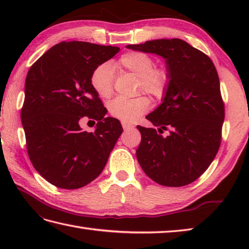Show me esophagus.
<instances>
[{"instance_id":"34e87169","label":"esophagus","mask_w":249,"mask_h":249,"mask_svg":"<svg viewBox=\"0 0 249 249\" xmlns=\"http://www.w3.org/2000/svg\"><path fill=\"white\" fill-rule=\"evenodd\" d=\"M122 126H123V128H124V130H128V129H131V128H134V125L133 124H130V123H127V122H122Z\"/></svg>"}]
</instances>
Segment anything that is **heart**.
Listing matches in <instances>:
<instances>
[{"instance_id": "heart-1", "label": "heart", "mask_w": 249, "mask_h": 249, "mask_svg": "<svg viewBox=\"0 0 249 249\" xmlns=\"http://www.w3.org/2000/svg\"><path fill=\"white\" fill-rule=\"evenodd\" d=\"M113 71H129L139 77V89L151 96L160 98L165 95L171 80L170 70L165 65H154L152 56L140 51H130L121 55L109 65H99L91 75V86L100 98L107 99L113 93ZM151 106L150 99L138 96L133 99L118 97L108 106L113 118L133 122L145 113Z\"/></svg>"}]
</instances>
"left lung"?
<instances>
[{
    "label": "left lung",
    "mask_w": 249,
    "mask_h": 249,
    "mask_svg": "<svg viewBox=\"0 0 249 249\" xmlns=\"http://www.w3.org/2000/svg\"><path fill=\"white\" fill-rule=\"evenodd\" d=\"M126 47L162 56L171 72L161 105L146 116L158 131L137 126L141 133L137 160L146 176L162 186L193 183L209 168L221 142L225 105L215 65L178 38ZM163 130L168 136L160 135Z\"/></svg>",
    "instance_id": "left-lung-1"
}]
</instances>
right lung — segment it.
I'll use <instances>...</instances> for the list:
<instances>
[{"instance_id":"1","label":"right lung","mask_w":249,"mask_h":249,"mask_svg":"<svg viewBox=\"0 0 249 249\" xmlns=\"http://www.w3.org/2000/svg\"><path fill=\"white\" fill-rule=\"evenodd\" d=\"M119 47L62 41L28 71L21 121L32 165L54 186L77 189L96 178L123 133L119 120L91 86V75ZM84 116L98 120L93 133L81 130Z\"/></svg>"}]
</instances>
